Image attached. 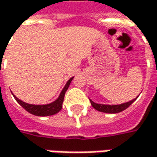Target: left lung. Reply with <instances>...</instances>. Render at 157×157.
<instances>
[{"label":"left lung","mask_w":157,"mask_h":157,"mask_svg":"<svg viewBox=\"0 0 157 157\" xmlns=\"http://www.w3.org/2000/svg\"><path fill=\"white\" fill-rule=\"evenodd\" d=\"M139 96V95H138ZM137 96V97H138ZM137 97L133 99L132 101H129L128 102H125V103H121V104H101V103H96L93 101L91 99H90V101H91V104L96 110L98 111H101V112H104V113H111V114H115V113H119L123 111L124 109H126L127 108H128L137 99Z\"/></svg>","instance_id":"left-lung-1"}]
</instances>
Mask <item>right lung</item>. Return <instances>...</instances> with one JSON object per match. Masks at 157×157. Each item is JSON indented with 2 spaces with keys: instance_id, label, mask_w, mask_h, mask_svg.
<instances>
[{
  "instance_id": "obj_1",
  "label": "right lung",
  "mask_w": 157,
  "mask_h": 157,
  "mask_svg": "<svg viewBox=\"0 0 157 157\" xmlns=\"http://www.w3.org/2000/svg\"><path fill=\"white\" fill-rule=\"evenodd\" d=\"M74 79V77L70 78L67 82L65 83L64 87L63 88L62 92L60 93L58 98L54 101L53 102L48 103V104H41V105H36V104H29V103H26L24 101H22L21 100L18 99L15 95L14 98L15 100L18 101V103L21 106L22 108H24L28 112L35 115V116H39V117H45V116H51V115H55L56 113H58L63 106V102H64V98L65 92L67 91L72 80Z\"/></svg>"
}]
</instances>
